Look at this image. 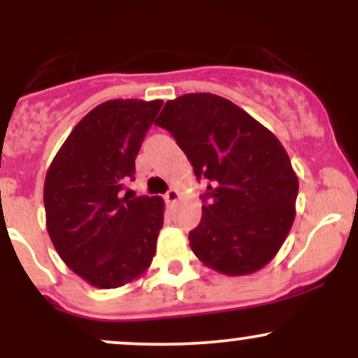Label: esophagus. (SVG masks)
<instances>
[{"label":"esophagus","instance_id":"esophagus-1","mask_svg":"<svg viewBox=\"0 0 358 358\" xmlns=\"http://www.w3.org/2000/svg\"><path fill=\"white\" fill-rule=\"evenodd\" d=\"M178 199H180V192L175 190V188H171V190H168V192L165 193L166 203H175Z\"/></svg>","mask_w":358,"mask_h":358}]
</instances>
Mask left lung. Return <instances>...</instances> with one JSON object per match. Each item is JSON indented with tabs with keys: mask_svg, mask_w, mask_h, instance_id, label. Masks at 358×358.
<instances>
[{
	"mask_svg": "<svg viewBox=\"0 0 358 358\" xmlns=\"http://www.w3.org/2000/svg\"><path fill=\"white\" fill-rule=\"evenodd\" d=\"M155 124L187 155L196 180L207 178L202 220L188 236L207 268L245 276L264 268L296 215L298 176L285 146L234 102L215 94L168 101Z\"/></svg>",
	"mask_w": 358,
	"mask_h": 358,
	"instance_id": "obj_1",
	"label": "left lung"
}]
</instances>
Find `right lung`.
Segmentation results:
<instances>
[{
    "instance_id": "obj_1",
    "label": "right lung",
    "mask_w": 358,
    "mask_h": 358,
    "mask_svg": "<svg viewBox=\"0 0 358 358\" xmlns=\"http://www.w3.org/2000/svg\"><path fill=\"white\" fill-rule=\"evenodd\" d=\"M163 101H106L77 122L48 166L47 231L62 261L90 286L113 289L151 266L163 227L162 196L122 195Z\"/></svg>"
}]
</instances>
